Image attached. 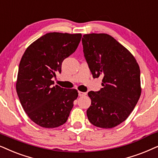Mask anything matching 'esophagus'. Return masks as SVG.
Returning <instances> with one entry per match:
<instances>
[{
  "instance_id": "34e87169",
  "label": "esophagus",
  "mask_w": 158,
  "mask_h": 158,
  "mask_svg": "<svg viewBox=\"0 0 158 158\" xmlns=\"http://www.w3.org/2000/svg\"><path fill=\"white\" fill-rule=\"evenodd\" d=\"M86 93H84V92H82V91H78V95L79 97H83V96H85Z\"/></svg>"
}]
</instances>
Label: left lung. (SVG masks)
Segmentation results:
<instances>
[{
    "label": "left lung",
    "instance_id": "1",
    "mask_svg": "<svg viewBox=\"0 0 158 158\" xmlns=\"http://www.w3.org/2000/svg\"><path fill=\"white\" fill-rule=\"evenodd\" d=\"M83 37L84 56L93 77L103 76V88L88 93L91 99L88 118L99 128H114L127 119L139 101L140 69L129 51L110 35Z\"/></svg>",
    "mask_w": 158,
    "mask_h": 158
}]
</instances>
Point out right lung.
<instances>
[{"instance_id":"1","label":"right lung","mask_w":158,"mask_h":158,"mask_svg":"<svg viewBox=\"0 0 158 158\" xmlns=\"http://www.w3.org/2000/svg\"><path fill=\"white\" fill-rule=\"evenodd\" d=\"M81 37L80 33H46L30 44L22 57L16 92L24 112L38 126L56 128L68 119L78 93L54 86L52 79L61 73V63L75 52Z\"/></svg>"}]
</instances>
